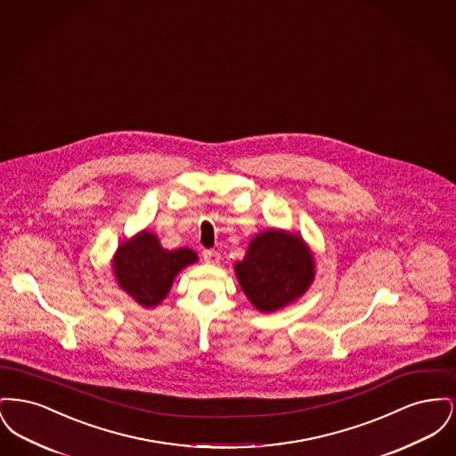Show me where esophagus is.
<instances>
[{"mask_svg":"<svg viewBox=\"0 0 456 456\" xmlns=\"http://www.w3.org/2000/svg\"><path fill=\"white\" fill-rule=\"evenodd\" d=\"M203 260H205V263H210V265H217L218 261H220V255H218L217 251L205 249L203 251Z\"/></svg>","mask_w":456,"mask_h":456,"instance_id":"1","label":"esophagus"}]
</instances>
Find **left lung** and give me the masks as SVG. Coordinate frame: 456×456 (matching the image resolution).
Returning <instances> with one entry per match:
<instances>
[{
  "label": "left lung",
  "mask_w": 456,
  "mask_h": 456,
  "mask_svg": "<svg viewBox=\"0 0 456 456\" xmlns=\"http://www.w3.org/2000/svg\"><path fill=\"white\" fill-rule=\"evenodd\" d=\"M234 273L249 303L260 313H277L307 292L316 261L299 232L273 227L253 236Z\"/></svg>",
  "instance_id": "obj_1"
}]
</instances>
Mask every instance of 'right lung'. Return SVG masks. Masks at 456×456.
Here are the masks:
<instances>
[{
	"label": "right lung",
	"mask_w": 456,
	"mask_h": 456,
	"mask_svg": "<svg viewBox=\"0 0 456 456\" xmlns=\"http://www.w3.org/2000/svg\"><path fill=\"white\" fill-rule=\"evenodd\" d=\"M198 255L190 248L166 249L157 234L143 229L130 239H123L110 260L112 275L118 287L142 307L152 309L171 292L174 279Z\"/></svg>",
	"instance_id": "right-lung-1"
}]
</instances>
